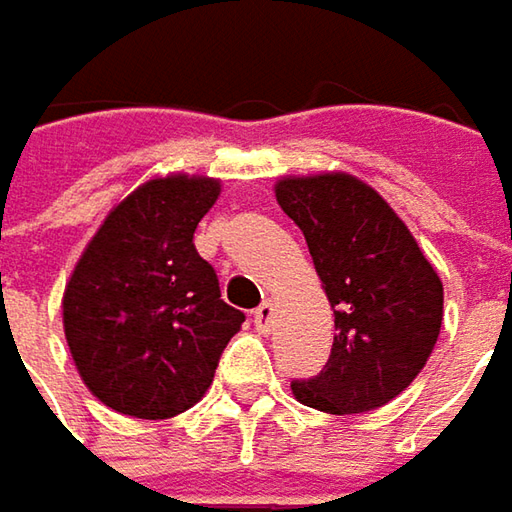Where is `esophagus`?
Here are the masks:
<instances>
[{
  "label": "esophagus",
  "mask_w": 512,
  "mask_h": 512,
  "mask_svg": "<svg viewBox=\"0 0 512 512\" xmlns=\"http://www.w3.org/2000/svg\"><path fill=\"white\" fill-rule=\"evenodd\" d=\"M272 315H275V303H272V300H263V303L255 309V326L260 329V332H269Z\"/></svg>",
  "instance_id": "esophagus-1"
}]
</instances>
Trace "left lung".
Masks as SVG:
<instances>
[{
	"label": "left lung",
	"instance_id": "obj_1",
	"mask_svg": "<svg viewBox=\"0 0 512 512\" xmlns=\"http://www.w3.org/2000/svg\"><path fill=\"white\" fill-rule=\"evenodd\" d=\"M275 197L306 237L335 312L332 355L318 375L292 381L295 398L332 415L384 407L438 341L441 278L387 200L352 174L283 177Z\"/></svg>",
	"mask_w": 512,
	"mask_h": 512
}]
</instances>
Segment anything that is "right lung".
Returning <instances> with one entry per match:
<instances>
[{
	"label": "right lung",
	"instance_id": "obj_1",
	"mask_svg": "<svg viewBox=\"0 0 512 512\" xmlns=\"http://www.w3.org/2000/svg\"><path fill=\"white\" fill-rule=\"evenodd\" d=\"M220 194L212 177L168 174L105 217L65 286L62 323L74 364L105 407L171 418L212 387L246 321L220 298L194 229Z\"/></svg>",
	"mask_w": 512,
	"mask_h": 512
}]
</instances>
